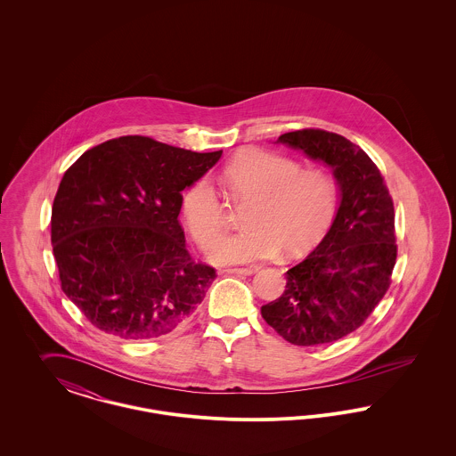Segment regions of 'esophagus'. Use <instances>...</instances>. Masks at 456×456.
I'll list each match as a JSON object with an SVG mask.
<instances>
[{
	"instance_id": "1",
	"label": "esophagus",
	"mask_w": 456,
	"mask_h": 456,
	"mask_svg": "<svg viewBox=\"0 0 456 456\" xmlns=\"http://www.w3.org/2000/svg\"><path fill=\"white\" fill-rule=\"evenodd\" d=\"M256 270L255 268H227L224 273L227 275H253Z\"/></svg>"
}]
</instances>
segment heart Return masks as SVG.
<instances>
[{"label": "heart", "instance_id": "obj_1", "mask_svg": "<svg viewBox=\"0 0 456 456\" xmlns=\"http://www.w3.org/2000/svg\"><path fill=\"white\" fill-rule=\"evenodd\" d=\"M222 181L239 203H248L234 236L220 240L227 229V210L208 177L195 181L181 198L183 217L200 248L212 251L217 265L297 256L323 236L335 217L340 188L325 169L303 166L281 153L249 149L224 169Z\"/></svg>", "mask_w": 456, "mask_h": 456}]
</instances>
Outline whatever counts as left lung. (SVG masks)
<instances>
[{
	"instance_id": "8db88e82",
	"label": "left lung",
	"mask_w": 456,
	"mask_h": 456,
	"mask_svg": "<svg viewBox=\"0 0 456 456\" xmlns=\"http://www.w3.org/2000/svg\"><path fill=\"white\" fill-rule=\"evenodd\" d=\"M277 143L328 166L340 201L325 238L287 270L282 296L261 305V316L294 346H325L362 325L390 287L396 261L393 201L376 164L346 136L297 130Z\"/></svg>"
}]
</instances>
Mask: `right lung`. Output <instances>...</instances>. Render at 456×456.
I'll list each match as a JSON object with an SVG mask.
<instances>
[{
    "label": "right lung",
    "mask_w": 456,
    "mask_h": 456,
    "mask_svg": "<svg viewBox=\"0 0 456 456\" xmlns=\"http://www.w3.org/2000/svg\"><path fill=\"white\" fill-rule=\"evenodd\" d=\"M222 157L119 136L66 171L53 203L51 242L61 289L95 328L149 340L184 325L214 282L177 220L183 190Z\"/></svg>",
    "instance_id": "1"
}]
</instances>
